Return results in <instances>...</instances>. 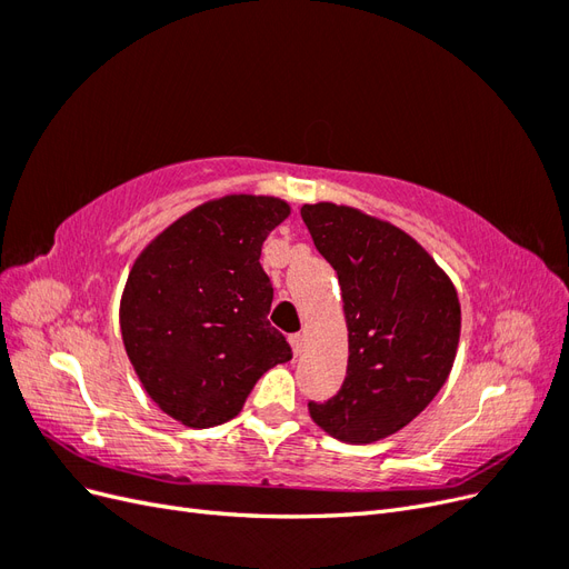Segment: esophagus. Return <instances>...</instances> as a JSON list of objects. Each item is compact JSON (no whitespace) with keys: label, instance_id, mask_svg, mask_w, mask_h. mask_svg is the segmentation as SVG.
Segmentation results:
<instances>
[{"label":"esophagus","instance_id":"esophagus-1","mask_svg":"<svg viewBox=\"0 0 569 569\" xmlns=\"http://www.w3.org/2000/svg\"><path fill=\"white\" fill-rule=\"evenodd\" d=\"M303 335L297 332V335H289V343H291V351H295V356H299L303 351Z\"/></svg>","mask_w":569,"mask_h":569}]
</instances>
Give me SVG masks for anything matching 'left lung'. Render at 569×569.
<instances>
[{
  "label": "left lung",
  "mask_w": 569,
  "mask_h": 569,
  "mask_svg": "<svg viewBox=\"0 0 569 569\" xmlns=\"http://www.w3.org/2000/svg\"><path fill=\"white\" fill-rule=\"evenodd\" d=\"M301 218L337 270L349 327L343 385L330 401L308 403V412L339 441H380L418 418L453 368L456 287L387 220L330 201L301 206Z\"/></svg>",
  "instance_id": "1"
}]
</instances>
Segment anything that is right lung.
<instances>
[{
	"label": "right lung",
	"mask_w": 569,
	"mask_h": 569,
	"mask_svg": "<svg viewBox=\"0 0 569 569\" xmlns=\"http://www.w3.org/2000/svg\"><path fill=\"white\" fill-rule=\"evenodd\" d=\"M287 216L278 197L213 199L137 256L120 299V335L166 416L194 429L228 422L258 377L291 358L268 322L272 284L258 263Z\"/></svg>",
	"instance_id": "1"
}]
</instances>
